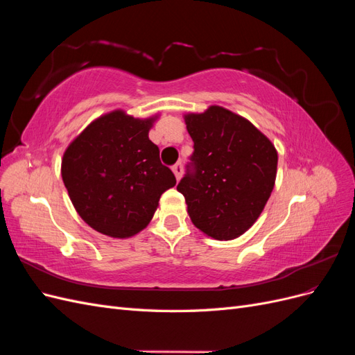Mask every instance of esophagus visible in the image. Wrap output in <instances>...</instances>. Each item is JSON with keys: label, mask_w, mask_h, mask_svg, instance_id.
<instances>
[{"label": "esophagus", "mask_w": 355, "mask_h": 355, "mask_svg": "<svg viewBox=\"0 0 355 355\" xmlns=\"http://www.w3.org/2000/svg\"><path fill=\"white\" fill-rule=\"evenodd\" d=\"M171 170H173V173H175V176H176V179L179 180L180 179V176H182V171H184V167H182V163L180 161H178V163L171 167Z\"/></svg>", "instance_id": "obj_1"}]
</instances>
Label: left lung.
<instances>
[{"mask_svg": "<svg viewBox=\"0 0 355 355\" xmlns=\"http://www.w3.org/2000/svg\"><path fill=\"white\" fill-rule=\"evenodd\" d=\"M194 153L178 191L192 223L214 240H234L259 218L277 176L274 145L222 106L185 115Z\"/></svg>", "mask_w": 355, "mask_h": 355, "instance_id": "8db88e82", "label": "left lung"}]
</instances>
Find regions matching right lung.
<instances>
[{
  "instance_id": "right-lung-1",
  "label": "right lung",
  "mask_w": 355,
  "mask_h": 355,
  "mask_svg": "<svg viewBox=\"0 0 355 355\" xmlns=\"http://www.w3.org/2000/svg\"><path fill=\"white\" fill-rule=\"evenodd\" d=\"M155 118L124 111L99 116L62 158V179L81 219L112 239H128L151 222L161 194L176 178L159 161L148 133Z\"/></svg>"
}]
</instances>
